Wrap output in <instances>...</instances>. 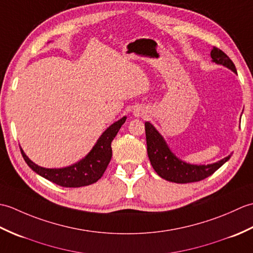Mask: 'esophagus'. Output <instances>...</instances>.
Here are the masks:
<instances>
[{"mask_svg":"<svg viewBox=\"0 0 253 253\" xmlns=\"http://www.w3.org/2000/svg\"><path fill=\"white\" fill-rule=\"evenodd\" d=\"M133 115L137 116V117H143L147 115V110L146 107L143 106H137L135 111H133Z\"/></svg>","mask_w":253,"mask_h":253,"instance_id":"34e87169","label":"esophagus"}]
</instances>
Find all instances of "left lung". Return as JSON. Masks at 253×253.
<instances>
[{
	"instance_id": "obj_1",
	"label": "left lung",
	"mask_w": 253,
	"mask_h": 253,
	"mask_svg": "<svg viewBox=\"0 0 253 253\" xmlns=\"http://www.w3.org/2000/svg\"><path fill=\"white\" fill-rule=\"evenodd\" d=\"M212 61L219 65L229 68L234 73H237L233 61L225 53L214 46L211 51ZM147 138V151L152 168L158 175L162 178L177 182V184H187V182L200 181L207 177L211 176L221 166L227 162L230 155L222 159L216 163L208 165H193L188 164L179 160L170 151L164 138L155 129L152 124L149 122L144 123Z\"/></svg>"
}]
</instances>
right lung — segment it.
<instances>
[{"instance_id": "obj_1", "label": "right lung", "mask_w": 253, "mask_h": 253, "mask_svg": "<svg viewBox=\"0 0 253 253\" xmlns=\"http://www.w3.org/2000/svg\"><path fill=\"white\" fill-rule=\"evenodd\" d=\"M126 121V116L121 118L120 121L107 128L102 133L98 141L94 144L92 150L79 161L78 163L73 164L68 168L63 169H45L35 164L25 154L24 150L20 148V152L25 162L28 164L29 168L36 171L37 174L44 177L45 179L50 180L54 184L67 187V188H78L83 186H88L98 181L109 165L112 158V147L111 143L113 139L117 135L118 130Z\"/></svg>"}]
</instances>
